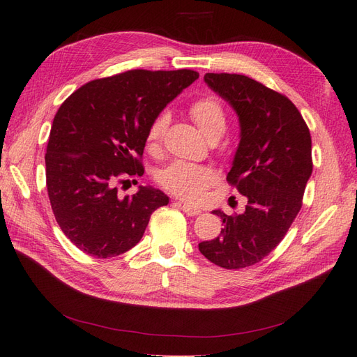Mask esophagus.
I'll list each match as a JSON object with an SVG mask.
<instances>
[{"label": "esophagus", "mask_w": 357, "mask_h": 357, "mask_svg": "<svg viewBox=\"0 0 357 357\" xmlns=\"http://www.w3.org/2000/svg\"><path fill=\"white\" fill-rule=\"evenodd\" d=\"M176 204H178L180 207H181V210L185 211L188 215H198V214H201V208L195 207V205H190V204H181V202H176Z\"/></svg>", "instance_id": "obj_1"}]
</instances>
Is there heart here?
<instances>
[{
	"label": "heart",
	"instance_id": "b5f03b06",
	"mask_svg": "<svg viewBox=\"0 0 357 357\" xmlns=\"http://www.w3.org/2000/svg\"><path fill=\"white\" fill-rule=\"evenodd\" d=\"M189 116L201 131L211 139L219 138L226 129V112L215 96H202L189 105ZM168 126V114L160 113L150 122L146 131V147L156 150ZM159 185L181 199L195 201L215 181V172L201 164L177 160L162 169Z\"/></svg>",
	"mask_w": 357,
	"mask_h": 357
}]
</instances>
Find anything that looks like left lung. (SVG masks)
<instances>
[{
    "label": "left lung",
    "mask_w": 357,
    "mask_h": 357,
    "mask_svg": "<svg viewBox=\"0 0 357 357\" xmlns=\"http://www.w3.org/2000/svg\"><path fill=\"white\" fill-rule=\"evenodd\" d=\"M204 80L238 114L241 138L226 180L247 205L243 214L214 210L225 228L198 247L214 265L241 269L271 253L298 215L312 172L311 135L283 93L243 74L207 73Z\"/></svg>",
    "instance_id": "8db88e82"
}]
</instances>
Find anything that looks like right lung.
<instances>
[{"label": "right lung", "mask_w": 357, "mask_h": 357, "mask_svg": "<svg viewBox=\"0 0 357 357\" xmlns=\"http://www.w3.org/2000/svg\"><path fill=\"white\" fill-rule=\"evenodd\" d=\"M198 77L193 70H129L86 83L62 102L46 149V186L59 228L82 252H128L168 204L159 189L139 186L121 198L117 186L144 174L150 122Z\"/></svg>", "instance_id": "right-lung-1"}]
</instances>
